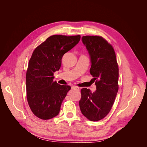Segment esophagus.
Here are the masks:
<instances>
[{
    "label": "esophagus",
    "instance_id": "1",
    "mask_svg": "<svg viewBox=\"0 0 147 147\" xmlns=\"http://www.w3.org/2000/svg\"><path fill=\"white\" fill-rule=\"evenodd\" d=\"M72 88H73L74 89H75V90H80L79 87H78V86H73Z\"/></svg>",
    "mask_w": 147,
    "mask_h": 147
}]
</instances>
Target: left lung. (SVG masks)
I'll return each instance as SVG.
<instances>
[{"instance_id":"1","label":"left lung","mask_w":147,"mask_h":147,"mask_svg":"<svg viewBox=\"0 0 147 147\" xmlns=\"http://www.w3.org/2000/svg\"><path fill=\"white\" fill-rule=\"evenodd\" d=\"M90 56V74L96 90H81L79 105L82 114L91 121L105 117L112 107L118 91V65L112 46L100 36L82 37Z\"/></svg>"}]
</instances>
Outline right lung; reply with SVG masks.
<instances>
[{
	"label": "right lung",
	"instance_id": "add662e5",
	"mask_svg": "<svg viewBox=\"0 0 147 147\" xmlns=\"http://www.w3.org/2000/svg\"><path fill=\"white\" fill-rule=\"evenodd\" d=\"M80 35H54L35 49L26 72V92L30 109L37 117L50 119L59 114L70 86L53 81L62 57L79 42Z\"/></svg>",
	"mask_w": 147,
	"mask_h": 147
}]
</instances>
